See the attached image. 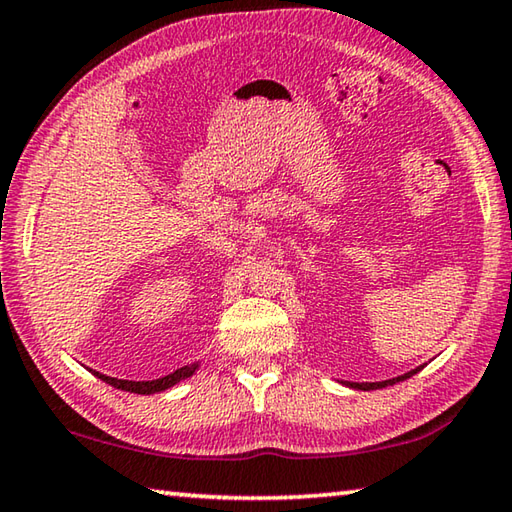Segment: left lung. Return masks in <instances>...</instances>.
I'll use <instances>...</instances> for the list:
<instances>
[{"label": "left lung", "mask_w": 512, "mask_h": 512, "mask_svg": "<svg viewBox=\"0 0 512 512\" xmlns=\"http://www.w3.org/2000/svg\"><path fill=\"white\" fill-rule=\"evenodd\" d=\"M420 370H422V366L413 368V370H409V372H404V375H400V377L384 379V381H343V379H341V384L348 386V388H354V391H377V388H386V386L397 384V381L409 379V377L415 375V372H420Z\"/></svg>", "instance_id": "left-lung-1"}]
</instances>
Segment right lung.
<instances>
[{
  "instance_id": "add662e5",
  "label": "right lung",
  "mask_w": 512,
  "mask_h": 512,
  "mask_svg": "<svg viewBox=\"0 0 512 512\" xmlns=\"http://www.w3.org/2000/svg\"><path fill=\"white\" fill-rule=\"evenodd\" d=\"M198 370V361L192 363V366H183L178 368L176 372H171L167 377H160V379H151V381H128V379H117V377H108V375H101V372H94L101 381H106V384L121 388V391H128V393H137V395H153V393H162L167 391V388L180 384V381L192 377L194 372Z\"/></svg>"
}]
</instances>
